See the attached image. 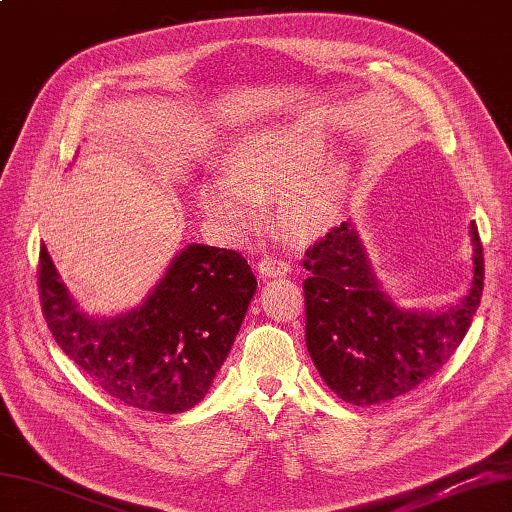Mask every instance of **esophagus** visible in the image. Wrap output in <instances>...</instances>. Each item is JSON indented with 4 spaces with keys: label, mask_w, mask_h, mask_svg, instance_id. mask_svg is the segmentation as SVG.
Returning <instances> with one entry per match:
<instances>
[{
    "label": "esophagus",
    "mask_w": 512,
    "mask_h": 512,
    "mask_svg": "<svg viewBox=\"0 0 512 512\" xmlns=\"http://www.w3.org/2000/svg\"><path fill=\"white\" fill-rule=\"evenodd\" d=\"M257 270H259V275H262V277H284V275L290 273V264L284 262V259H279V257L266 255V257L259 259Z\"/></svg>",
    "instance_id": "34e87169"
}]
</instances>
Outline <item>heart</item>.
I'll return each mask as SVG.
<instances>
[{
	"mask_svg": "<svg viewBox=\"0 0 512 512\" xmlns=\"http://www.w3.org/2000/svg\"><path fill=\"white\" fill-rule=\"evenodd\" d=\"M328 138L306 123L255 129L235 140L226 173L200 184V204L228 233L257 220L262 200L277 195V220L297 235L332 226L350 198L352 171L341 158L323 160Z\"/></svg>",
	"mask_w": 512,
	"mask_h": 512,
	"instance_id": "1",
	"label": "heart"
}]
</instances>
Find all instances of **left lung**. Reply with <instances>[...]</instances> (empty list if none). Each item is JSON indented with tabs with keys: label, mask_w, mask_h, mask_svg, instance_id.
<instances>
[{
	"label": "left lung",
	"mask_w": 512,
	"mask_h": 512,
	"mask_svg": "<svg viewBox=\"0 0 512 512\" xmlns=\"http://www.w3.org/2000/svg\"><path fill=\"white\" fill-rule=\"evenodd\" d=\"M473 279L453 306L405 310L378 284L352 222L332 228L303 259L306 345L336 396L378 405L416 389L458 350L484 288L480 233L471 222Z\"/></svg>",
	"instance_id": "1"
}]
</instances>
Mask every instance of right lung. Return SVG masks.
I'll list each match as a JSON object with an SVG mask.
<instances>
[{
    "label": "right lung",
    "mask_w": 512,
    "mask_h": 512,
    "mask_svg": "<svg viewBox=\"0 0 512 512\" xmlns=\"http://www.w3.org/2000/svg\"><path fill=\"white\" fill-rule=\"evenodd\" d=\"M257 279L235 250L189 244L136 308H79L41 244L39 295L48 328L96 385L129 407L182 413L209 394L242 328Z\"/></svg>",
    "instance_id": "add662e5"
}]
</instances>
